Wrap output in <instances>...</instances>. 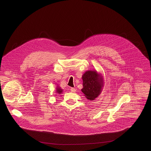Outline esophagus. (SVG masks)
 I'll use <instances>...</instances> for the list:
<instances>
[{
	"label": "esophagus",
	"instance_id": "esophagus-1",
	"mask_svg": "<svg viewBox=\"0 0 151 151\" xmlns=\"http://www.w3.org/2000/svg\"><path fill=\"white\" fill-rule=\"evenodd\" d=\"M71 91L72 92H76V90L74 88H73V87H72L71 88Z\"/></svg>",
	"mask_w": 151,
	"mask_h": 151
}]
</instances>
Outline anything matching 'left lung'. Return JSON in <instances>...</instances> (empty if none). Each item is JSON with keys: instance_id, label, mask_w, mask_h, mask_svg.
<instances>
[{"instance_id": "8db88e82", "label": "left lung", "mask_w": 151, "mask_h": 151, "mask_svg": "<svg viewBox=\"0 0 151 151\" xmlns=\"http://www.w3.org/2000/svg\"><path fill=\"white\" fill-rule=\"evenodd\" d=\"M83 81L81 89L87 99L94 100L99 96L104 85L103 76L95 70L87 71L82 76Z\"/></svg>"}]
</instances>
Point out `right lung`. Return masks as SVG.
I'll list each match as a JSON object with an SVG mask.
<instances>
[{
  "mask_svg": "<svg viewBox=\"0 0 151 151\" xmlns=\"http://www.w3.org/2000/svg\"><path fill=\"white\" fill-rule=\"evenodd\" d=\"M63 91V90H62L61 87L59 86H57L56 87V92L57 94H61Z\"/></svg>",
  "mask_w": 151,
  "mask_h": 151,
  "instance_id": "add662e5",
  "label": "right lung"
}]
</instances>
